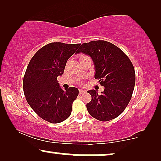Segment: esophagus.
<instances>
[{"label": "esophagus", "mask_w": 161, "mask_h": 161, "mask_svg": "<svg viewBox=\"0 0 161 161\" xmlns=\"http://www.w3.org/2000/svg\"><path fill=\"white\" fill-rule=\"evenodd\" d=\"M86 91L85 89H79V94H83L86 93Z\"/></svg>", "instance_id": "1"}]
</instances>
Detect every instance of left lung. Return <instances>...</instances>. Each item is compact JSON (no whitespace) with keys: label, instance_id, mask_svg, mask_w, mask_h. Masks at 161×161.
<instances>
[{"label":"left lung","instance_id":"obj_1","mask_svg":"<svg viewBox=\"0 0 161 161\" xmlns=\"http://www.w3.org/2000/svg\"><path fill=\"white\" fill-rule=\"evenodd\" d=\"M80 53L91 57L94 78L105 87L100 94L97 90L88 91L92 96L86 104L88 111L102 122L114 119L125 111L132 97L136 81L133 64L120 48L104 40L82 44L76 53Z\"/></svg>","mask_w":161,"mask_h":161}]
</instances>
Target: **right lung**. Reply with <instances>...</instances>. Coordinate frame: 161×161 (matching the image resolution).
Segmentation results:
<instances>
[{
  "instance_id": "obj_1",
  "label": "right lung",
  "mask_w": 161,
  "mask_h": 161,
  "mask_svg": "<svg viewBox=\"0 0 161 161\" xmlns=\"http://www.w3.org/2000/svg\"><path fill=\"white\" fill-rule=\"evenodd\" d=\"M80 44L52 42L39 49L31 59L23 78V91L31 108L42 119L59 123L71 114L78 89L63 90L57 77L64 74L66 64Z\"/></svg>"
}]
</instances>
